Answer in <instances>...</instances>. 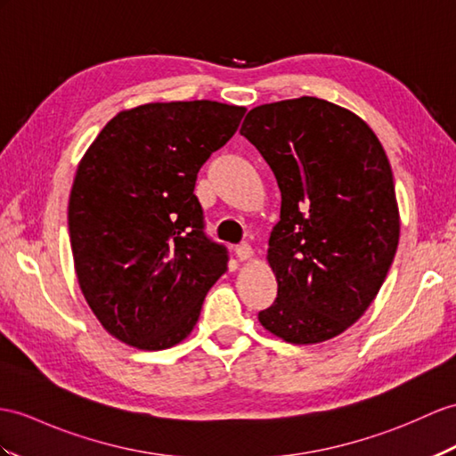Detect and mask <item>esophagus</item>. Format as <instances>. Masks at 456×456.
<instances>
[{
    "label": "esophagus",
    "mask_w": 456,
    "mask_h": 456,
    "mask_svg": "<svg viewBox=\"0 0 456 456\" xmlns=\"http://www.w3.org/2000/svg\"><path fill=\"white\" fill-rule=\"evenodd\" d=\"M236 255H238L240 261H248V259L253 257V249H251L249 243L243 241V243H240V246H236Z\"/></svg>",
    "instance_id": "34e87169"
}]
</instances>
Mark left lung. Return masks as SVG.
<instances>
[{"mask_svg":"<svg viewBox=\"0 0 456 456\" xmlns=\"http://www.w3.org/2000/svg\"><path fill=\"white\" fill-rule=\"evenodd\" d=\"M240 133L282 195L266 251L279 292L261 325L292 344L337 337L371 305L401 234L381 142L362 118L315 96L253 108Z\"/></svg>","mask_w":456,"mask_h":456,"instance_id":"obj_1","label":"left lung"}]
</instances>
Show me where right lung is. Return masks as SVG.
<instances>
[{
  "label": "right lung",
  "instance_id": "add662e5",
  "mask_svg": "<svg viewBox=\"0 0 456 456\" xmlns=\"http://www.w3.org/2000/svg\"><path fill=\"white\" fill-rule=\"evenodd\" d=\"M243 114L213 100L124 110L77 168L68 208L77 281L102 327L129 346L182 342L228 269L193 191Z\"/></svg>",
  "mask_w": 456,
  "mask_h": 456
}]
</instances>
